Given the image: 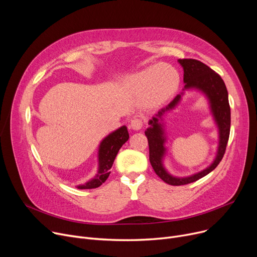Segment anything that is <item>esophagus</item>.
Instances as JSON below:
<instances>
[{"mask_svg":"<svg viewBox=\"0 0 257 257\" xmlns=\"http://www.w3.org/2000/svg\"><path fill=\"white\" fill-rule=\"evenodd\" d=\"M143 124H144V122H143V119H141V118L134 117V118H132L131 121H130V126H131V128H132L133 130H136V131L142 129Z\"/></svg>","mask_w":257,"mask_h":257,"instance_id":"1","label":"esophagus"}]
</instances>
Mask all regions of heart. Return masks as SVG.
I'll list each match as a JSON object with an SVG mask.
<instances>
[{"mask_svg":"<svg viewBox=\"0 0 257 257\" xmlns=\"http://www.w3.org/2000/svg\"><path fill=\"white\" fill-rule=\"evenodd\" d=\"M180 76L174 67L157 64L133 74L126 82L132 95L145 98L150 106L160 105L172 97L179 88Z\"/></svg>","mask_w":257,"mask_h":257,"instance_id":"b5f03b06","label":"heart"}]
</instances>
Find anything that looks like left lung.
<instances>
[{
    "label": "left lung",
    "instance_id": "obj_1",
    "mask_svg": "<svg viewBox=\"0 0 257 257\" xmlns=\"http://www.w3.org/2000/svg\"><path fill=\"white\" fill-rule=\"evenodd\" d=\"M178 62L184 70V89L167 106L161 108L150 119L149 127L145 131L149 142L150 162L153 169L155 170L156 175L161 180L173 186L193 183L213 172L223 158L230 131V107L228 93L223 79L200 61L180 59ZM187 90H197L208 100L211 114L218 129V147L216 156L208 168L191 176L176 177L167 172L163 162L167 152V148L165 147L167 140L165 132V115L179 104L181 97Z\"/></svg>",
    "mask_w": 257,
    "mask_h": 257
}]
</instances>
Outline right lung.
<instances>
[{"label": "right lung", "instance_id": "add662e5", "mask_svg": "<svg viewBox=\"0 0 257 257\" xmlns=\"http://www.w3.org/2000/svg\"><path fill=\"white\" fill-rule=\"evenodd\" d=\"M129 133L126 126L112 131L101 141L98 149V170L94 178L87 183L76 186L78 189H93L104 183L110 174V168L122 146L128 141Z\"/></svg>", "mask_w": 257, "mask_h": 257}]
</instances>
